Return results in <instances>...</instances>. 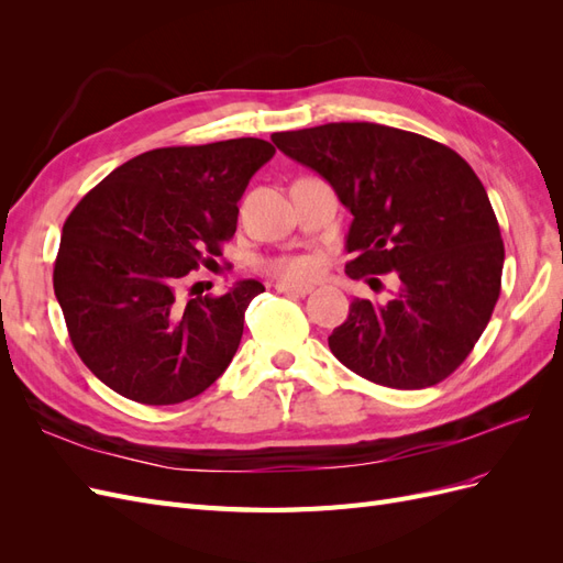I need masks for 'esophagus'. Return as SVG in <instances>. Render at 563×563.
<instances>
[{
	"label": "esophagus",
	"instance_id": "obj_1",
	"mask_svg": "<svg viewBox=\"0 0 563 563\" xmlns=\"http://www.w3.org/2000/svg\"><path fill=\"white\" fill-rule=\"evenodd\" d=\"M277 291L284 296H308L312 294L310 284H291V282H277Z\"/></svg>",
	"mask_w": 563,
	"mask_h": 563
}]
</instances>
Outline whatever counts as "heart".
<instances>
[{
    "mask_svg": "<svg viewBox=\"0 0 563 563\" xmlns=\"http://www.w3.org/2000/svg\"><path fill=\"white\" fill-rule=\"evenodd\" d=\"M265 267L272 272V275H277L282 279L302 282L317 275L319 263L310 258V255H286V258H275L265 263Z\"/></svg>",
    "mask_w": 563,
    "mask_h": 563,
    "instance_id": "1",
    "label": "heart"
}]
</instances>
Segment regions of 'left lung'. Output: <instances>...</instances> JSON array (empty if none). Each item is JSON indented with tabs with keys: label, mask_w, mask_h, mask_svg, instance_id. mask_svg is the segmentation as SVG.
Returning <instances> with one entry per match:
<instances>
[{
	"label": "left lung",
	"mask_w": 563,
	"mask_h": 563,
	"mask_svg": "<svg viewBox=\"0 0 563 563\" xmlns=\"http://www.w3.org/2000/svg\"><path fill=\"white\" fill-rule=\"evenodd\" d=\"M272 143L317 172L352 213L347 275H397L387 302L352 300L329 335L335 360L395 389L449 378L486 329L505 263L496 213L472 166L420 133L373 122L272 133Z\"/></svg>",
	"instance_id": "obj_1"
}]
</instances>
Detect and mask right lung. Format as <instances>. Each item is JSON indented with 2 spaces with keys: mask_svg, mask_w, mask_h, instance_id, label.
Instances as JSON below:
<instances>
[{
  "mask_svg": "<svg viewBox=\"0 0 563 563\" xmlns=\"http://www.w3.org/2000/svg\"><path fill=\"white\" fill-rule=\"evenodd\" d=\"M275 155L261 139L159 147L117 166L63 225L54 291L81 362L117 395L180 404L211 387L240 347L255 279L183 302L187 272L236 230L251 176Z\"/></svg>",
  "mask_w": 563,
  "mask_h": 563,
  "instance_id": "obj_1",
  "label": "right lung"
}]
</instances>
